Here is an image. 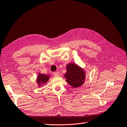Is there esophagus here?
<instances>
[{
  "label": "esophagus",
  "mask_w": 127,
  "mask_h": 127,
  "mask_svg": "<svg viewBox=\"0 0 127 127\" xmlns=\"http://www.w3.org/2000/svg\"><path fill=\"white\" fill-rule=\"evenodd\" d=\"M53 75L55 76H59V71H56L53 73Z\"/></svg>",
  "instance_id": "1"
}]
</instances>
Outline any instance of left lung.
Returning a JSON list of instances; mask_svg holds the SVG:
<instances>
[{
    "label": "left lung",
    "instance_id": "8db88e82",
    "mask_svg": "<svg viewBox=\"0 0 127 127\" xmlns=\"http://www.w3.org/2000/svg\"><path fill=\"white\" fill-rule=\"evenodd\" d=\"M66 72L64 75L66 81L74 88L81 86L85 83V71L77 64L68 63L66 65Z\"/></svg>",
    "mask_w": 127,
    "mask_h": 127
}]
</instances>
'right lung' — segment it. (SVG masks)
I'll return each instance as SVG.
<instances>
[{
    "label": "right lung",
    "mask_w": 127,
    "mask_h": 127,
    "mask_svg": "<svg viewBox=\"0 0 127 127\" xmlns=\"http://www.w3.org/2000/svg\"><path fill=\"white\" fill-rule=\"evenodd\" d=\"M50 76L51 75L49 74V75H46V74L39 73L36 79V82L37 84H38V86H42L44 84L47 83L49 78H50Z\"/></svg>",
    "instance_id": "add662e5"
}]
</instances>
